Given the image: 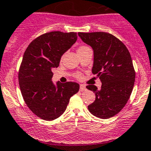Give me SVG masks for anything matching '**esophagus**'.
Segmentation results:
<instances>
[{"instance_id":"esophagus-1","label":"esophagus","mask_w":151,"mask_h":151,"mask_svg":"<svg viewBox=\"0 0 151 151\" xmlns=\"http://www.w3.org/2000/svg\"><path fill=\"white\" fill-rule=\"evenodd\" d=\"M80 90H81V91H84V90H86L85 85H84V84H81V85H80Z\"/></svg>"}]
</instances>
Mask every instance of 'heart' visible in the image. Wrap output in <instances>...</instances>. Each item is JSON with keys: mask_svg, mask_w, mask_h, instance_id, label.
<instances>
[{"mask_svg": "<svg viewBox=\"0 0 151 151\" xmlns=\"http://www.w3.org/2000/svg\"><path fill=\"white\" fill-rule=\"evenodd\" d=\"M87 47H86V46H81V47H78V51H81V50H84V49H86V48H87ZM76 78H81V74H79V73H78V74L76 75Z\"/></svg>", "mask_w": 151, "mask_h": 151, "instance_id": "b5f03b06", "label": "heart"}]
</instances>
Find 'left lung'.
<instances>
[{
	"label": "left lung",
	"instance_id": "obj_1",
	"mask_svg": "<svg viewBox=\"0 0 151 151\" xmlns=\"http://www.w3.org/2000/svg\"><path fill=\"white\" fill-rule=\"evenodd\" d=\"M78 35L93 48L92 73L101 81L99 90L95 85L86 87L96 95L95 101L88 106L89 111L103 119L113 117L127 104L134 86L136 73L130 52L112 34L96 32H78Z\"/></svg>",
	"mask_w": 151,
	"mask_h": 151
}]
</instances>
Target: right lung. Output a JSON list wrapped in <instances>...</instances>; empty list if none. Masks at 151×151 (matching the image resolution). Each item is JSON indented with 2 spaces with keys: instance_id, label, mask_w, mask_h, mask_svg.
Returning a JSON list of instances; mask_svg holds the SVG:
<instances>
[{
  "instance_id": "right-lung-1",
  "label": "right lung",
  "mask_w": 151,
  "mask_h": 151,
  "mask_svg": "<svg viewBox=\"0 0 151 151\" xmlns=\"http://www.w3.org/2000/svg\"><path fill=\"white\" fill-rule=\"evenodd\" d=\"M76 40V32H50L34 39L24 52L18 72L21 94L30 110L46 121L61 116L79 90L78 83L58 81L55 86L52 81V69Z\"/></svg>"
}]
</instances>
